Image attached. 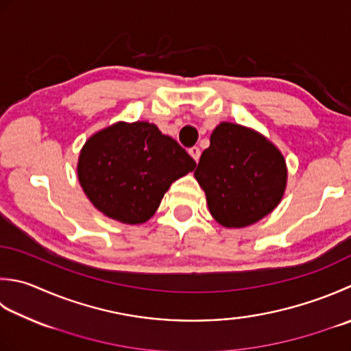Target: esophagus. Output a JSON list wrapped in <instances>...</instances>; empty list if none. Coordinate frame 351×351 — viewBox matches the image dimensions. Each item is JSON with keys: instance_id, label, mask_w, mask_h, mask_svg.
I'll list each match as a JSON object with an SVG mask.
<instances>
[{"instance_id": "1", "label": "esophagus", "mask_w": 351, "mask_h": 351, "mask_svg": "<svg viewBox=\"0 0 351 351\" xmlns=\"http://www.w3.org/2000/svg\"><path fill=\"white\" fill-rule=\"evenodd\" d=\"M189 154H190L191 156H193V160L197 162L199 158H201V149L195 146V147H191V149L189 150Z\"/></svg>"}]
</instances>
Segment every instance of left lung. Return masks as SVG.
Listing matches in <instances>:
<instances>
[{
  "label": "left lung",
  "mask_w": 351,
  "mask_h": 351,
  "mask_svg": "<svg viewBox=\"0 0 351 351\" xmlns=\"http://www.w3.org/2000/svg\"><path fill=\"white\" fill-rule=\"evenodd\" d=\"M195 178L205 191L211 216L226 228H243L280 204L287 169L285 156L263 135L222 121L213 130Z\"/></svg>",
  "instance_id": "obj_1"
}]
</instances>
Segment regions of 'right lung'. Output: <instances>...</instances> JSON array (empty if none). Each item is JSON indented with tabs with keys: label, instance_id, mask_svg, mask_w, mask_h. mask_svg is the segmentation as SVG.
I'll return each mask as SVG.
<instances>
[{
	"label": "right lung",
	"instance_id": "obj_1",
	"mask_svg": "<svg viewBox=\"0 0 351 351\" xmlns=\"http://www.w3.org/2000/svg\"><path fill=\"white\" fill-rule=\"evenodd\" d=\"M195 167L193 158L152 123L119 121L88 138L77 176L103 215L138 225L155 215L171 182Z\"/></svg>",
	"mask_w": 351,
	"mask_h": 351
}]
</instances>
